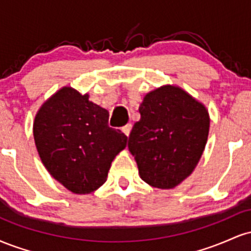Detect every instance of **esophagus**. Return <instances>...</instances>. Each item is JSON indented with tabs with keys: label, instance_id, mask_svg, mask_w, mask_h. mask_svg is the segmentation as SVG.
Masks as SVG:
<instances>
[{
	"label": "esophagus",
	"instance_id": "1",
	"mask_svg": "<svg viewBox=\"0 0 251 251\" xmlns=\"http://www.w3.org/2000/svg\"><path fill=\"white\" fill-rule=\"evenodd\" d=\"M131 129H132V124H126V125L123 127V132L128 137L129 133H131Z\"/></svg>",
	"mask_w": 251,
	"mask_h": 251
}]
</instances>
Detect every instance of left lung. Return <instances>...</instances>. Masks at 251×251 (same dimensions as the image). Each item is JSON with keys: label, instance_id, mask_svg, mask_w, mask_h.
<instances>
[{"label": "left lung", "instance_id": "8db88e82", "mask_svg": "<svg viewBox=\"0 0 251 251\" xmlns=\"http://www.w3.org/2000/svg\"><path fill=\"white\" fill-rule=\"evenodd\" d=\"M140 120L128 137L142 179L174 189L194 171L209 134L206 108L175 86L150 92L139 106Z\"/></svg>", "mask_w": 251, "mask_h": 251}]
</instances>
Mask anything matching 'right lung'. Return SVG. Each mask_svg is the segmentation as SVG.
<instances>
[{
  "instance_id": "1",
  "label": "right lung",
  "mask_w": 251,
  "mask_h": 251,
  "mask_svg": "<svg viewBox=\"0 0 251 251\" xmlns=\"http://www.w3.org/2000/svg\"><path fill=\"white\" fill-rule=\"evenodd\" d=\"M34 139L43 165L65 188L85 195L102 185L127 137L108 126V112L71 87L39 109Z\"/></svg>"
}]
</instances>
